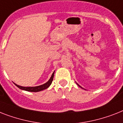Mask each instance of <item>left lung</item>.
Returning <instances> with one entry per match:
<instances>
[{"label":"left lung","instance_id":"left-lung-1","mask_svg":"<svg viewBox=\"0 0 123 123\" xmlns=\"http://www.w3.org/2000/svg\"><path fill=\"white\" fill-rule=\"evenodd\" d=\"M77 85H78V86H80V87H81V88H82V87H81V86H80L79 85H78V83H77Z\"/></svg>","mask_w":123,"mask_h":123}]
</instances>
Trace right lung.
<instances>
[{
  "mask_svg": "<svg viewBox=\"0 0 123 123\" xmlns=\"http://www.w3.org/2000/svg\"><path fill=\"white\" fill-rule=\"evenodd\" d=\"M54 72L52 74L51 77L50 78V80L48 81L47 82L44 83V84L42 85L37 86H28V87H26V86H21L18 85L16 84H14L19 88L20 89L23 90L28 91V92H40V91L43 90L49 87V86L51 85L52 82L53 81V78H54Z\"/></svg>",
  "mask_w": 123,
  "mask_h": 123,
  "instance_id": "obj_1",
  "label": "right lung"
}]
</instances>
